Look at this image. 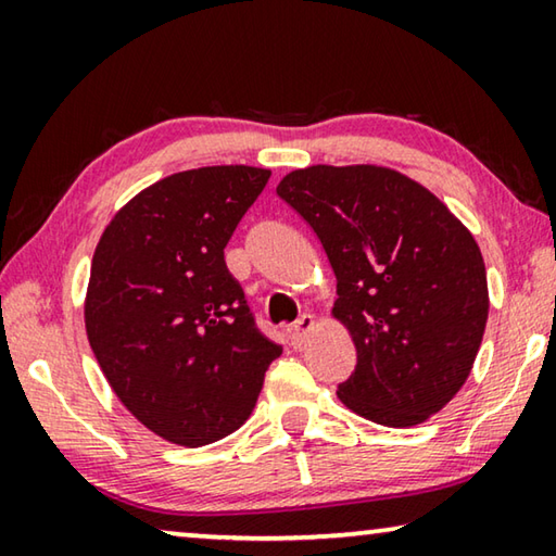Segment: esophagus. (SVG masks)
<instances>
[{
	"label": "esophagus",
	"mask_w": 556,
	"mask_h": 556,
	"mask_svg": "<svg viewBox=\"0 0 556 556\" xmlns=\"http://www.w3.org/2000/svg\"><path fill=\"white\" fill-rule=\"evenodd\" d=\"M314 326H316V318H314V314H301V316L296 318V324L291 326V331H289L291 345H294V348H301V345H304V343L308 341V333L314 331Z\"/></svg>",
	"instance_id": "1"
}]
</instances>
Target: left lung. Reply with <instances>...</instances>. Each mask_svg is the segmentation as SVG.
Masks as SVG:
<instances>
[{
  "instance_id": "8db88e82",
  "label": "left lung",
  "mask_w": 556,
  "mask_h": 556,
  "mask_svg": "<svg viewBox=\"0 0 556 556\" xmlns=\"http://www.w3.org/2000/svg\"><path fill=\"white\" fill-rule=\"evenodd\" d=\"M277 195L333 267V316L357 353L338 397L382 427L427 421L464 388L483 341L488 279L473 235L425 186L384 166L296 168Z\"/></svg>"
}]
</instances>
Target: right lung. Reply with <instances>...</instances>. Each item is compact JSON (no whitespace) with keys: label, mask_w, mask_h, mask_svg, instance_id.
I'll list each match as a JSON object with an SVG mask.
<instances>
[{"label":"right lung","mask_w":556,"mask_h":556,"mask_svg":"<svg viewBox=\"0 0 556 556\" xmlns=\"http://www.w3.org/2000/svg\"><path fill=\"white\" fill-rule=\"evenodd\" d=\"M269 176L242 164L166 176L112 218L92 255V353L119 402L172 444L240 429L281 355L223 252Z\"/></svg>","instance_id":"1"}]
</instances>
